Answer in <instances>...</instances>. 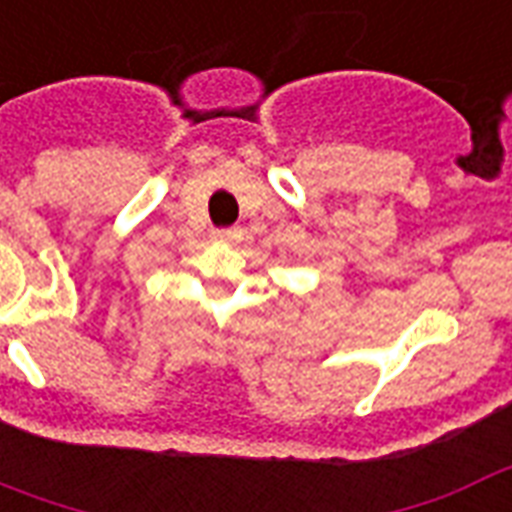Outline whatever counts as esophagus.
<instances>
[{
  "label": "esophagus",
  "mask_w": 512,
  "mask_h": 512,
  "mask_svg": "<svg viewBox=\"0 0 512 512\" xmlns=\"http://www.w3.org/2000/svg\"><path fill=\"white\" fill-rule=\"evenodd\" d=\"M214 238L217 241H238L241 238V227H219V230H214Z\"/></svg>",
  "instance_id": "1"
}]
</instances>
